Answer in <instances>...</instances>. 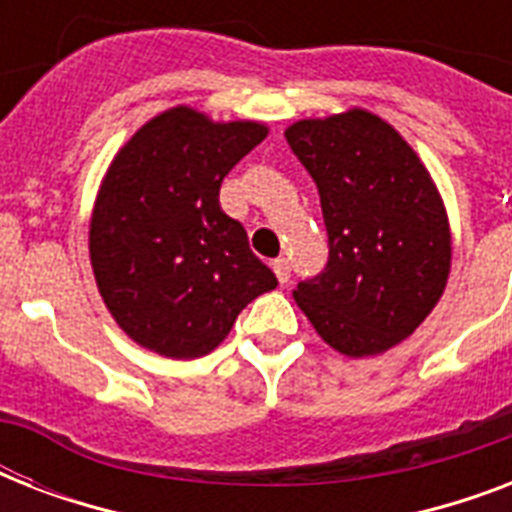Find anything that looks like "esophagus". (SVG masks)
<instances>
[{
    "label": "esophagus",
    "mask_w": 512,
    "mask_h": 512,
    "mask_svg": "<svg viewBox=\"0 0 512 512\" xmlns=\"http://www.w3.org/2000/svg\"><path fill=\"white\" fill-rule=\"evenodd\" d=\"M273 273H276V279H279L281 284H289V279H292V268H289L287 257H276V260H273Z\"/></svg>",
    "instance_id": "esophagus-1"
}]
</instances>
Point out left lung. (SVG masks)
Returning a JSON list of instances; mask_svg holds the SVG:
<instances>
[{"label":"left lung","mask_w":512,"mask_h":512,"mask_svg":"<svg viewBox=\"0 0 512 512\" xmlns=\"http://www.w3.org/2000/svg\"><path fill=\"white\" fill-rule=\"evenodd\" d=\"M319 188L324 271L295 300L345 356H374L420 327L446 287L452 244L428 170L390 124L366 111L305 119L284 132Z\"/></svg>","instance_id":"8db88e82"}]
</instances>
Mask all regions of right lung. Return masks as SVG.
<instances>
[{
	"label": "right lung",
	"instance_id": "obj_1",
	"mask_svg": "<svg viewBox=\"0 0 512 512\" xmlns=\"http://www.w3.org/2000/svg\"><path fill=\"white\" fill-rule=\"evenodd\" d=\"M265 132L180 106L135 132L111 164L90 223L92 271L116 324L143 348L207 356L279 284L217 199Z\"/></svg>",
	"mask_w": 512,
	"mask_h": 512
}]
</instances>
